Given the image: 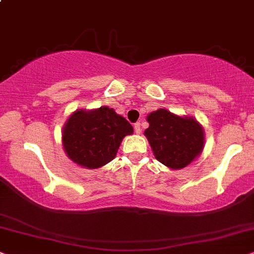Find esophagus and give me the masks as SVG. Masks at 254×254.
<instances>
[{
	"mask_svg": "<svg viewBox=\"0 0 254 254\" xmlns=\"http://www.w3.org/2000/svg\"><path fill=\"white\" fill-rule=\"evenodd\" d=\"M133 127H134V131H136V133L142 132V127H140V123H136L133 125Z\"/></svg>",
	"mask_w": 254,
	"mask_h": 254,
	"instance_id": "esophagus-1",
	"label": "esophagus"
}]
</instances>
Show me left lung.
I'll use <instances>...</instances> for the list:
<instances>
[{"label":"left lung","mask_w":254,"mask_h":254,"mask_svg":"<svg viewBox=\"0 0 254 254\" xmlns=\"http://www.w3.org/2000/svg\"><path fill=\"white\" fill-rule=\"evenodd\" d=\"M145 130L153 155L173 170L183 169L201 152L204 131L193 118L179 117L165 109L151 112Z\"/></svg>","instance_id":"obj_1"}]
</instances>
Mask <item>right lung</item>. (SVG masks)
I'll list each match as a JSON object with an SVG mask.
<instances>
[{
    "label": "right lung",
    "instance_id": "right-lung-1",
    "mask_svg": "<svg viewBox=\"0 0 254 254\" xmlns=\"http://www.w3.org/2000/svg\"><path fill=\"white\" fill-rule=\"evenodd\" d=\"M132 132V125L114 109L78 110L64 125L63 146L72 162L97 169L116 157L123 138Z\"/></svg>",
    "mask_w": 254,
    "mask_h": 254
}]
</instances>
